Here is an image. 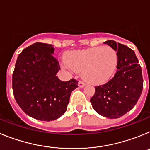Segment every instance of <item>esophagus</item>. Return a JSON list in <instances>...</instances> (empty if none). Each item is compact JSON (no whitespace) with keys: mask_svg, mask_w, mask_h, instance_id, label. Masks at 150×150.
<instances>
[{"mask_svg":"<svg viewBox=\"0 0 150 150\" xmlns=\"http://www.w3.org/2000/svg\"><path fill=\"white\" fill-rule=\"evenodd\" d=\"M85 86H86V83H85L84 81H79V87H80V88H83V87H84Z\"/></svg>","mask_w":150,"mask_h":150,"instance_id":"esophagus-1","label":"esophagus"}]
</instances>
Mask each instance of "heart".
I'll list each match as a JSON object with an SVG mask.
<instances>
[{
	"instance_id": "obj_1",
	"label": "heart",
	"mask_w": 150,
	"mask_h": 150,
	"mask_svg": "<svg viewBox=\"0 0 150 150\" xmlns=\"http://www.w3.org/2000/svg\"><path fill=\"white\" fill-rule=\"evenodd\" d=\"M66 67L83 71L85 79L92 83H102L109 79L117 64V54L110 46L71 52L67 57Z\"/></svg>"
}]
</instances>
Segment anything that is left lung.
Returning <instances> with one entry per match:
<instances>
[{"mask_svg":"<svg viewBox=\"0 0 150 150\" xmlns=\"http://www.w3.org/2000/svg\"><path fill=\"white\" fill-rule=\"evenodd\" d=\"M104 43L117 51L116 71L107 83L95 87L90 102L98 113L116 119L131 110L140 98L144 86L142 70L132 49L113 40Z\"/></svg>","mask_w":150,"mask_h":150,"instance_id":"1","label":"left lung"}]
</instances>
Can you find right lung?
Instances as JSON below:
<instances>
[{"instance_id": "add662e5", "label": "right lung", "mask_w": 150, "mask_h": 150, "mask_svg": "<svg viewBox=\"0 0 150 150\" xmlns=\"http://www.w3.org/2000/svg\"><path fill=\"white\" fill-rule=\"evenodd\" d=\"M52 45L35 43L18 55L13 74V95L21 109L30 117L52 121L66 112L70 95L78 81L63 82L56 74L60 65Z\"/></svg>"}]
</instances>
